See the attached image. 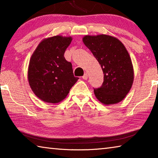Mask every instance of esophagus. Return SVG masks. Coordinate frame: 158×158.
Returning <instances> with one entry per match:
<instances>
[{
  "instance_id": "34e87169",
  "label": "esophagus",
  "mask_w": 158,
  "mask_h": 158,
  "mask_svg": "<svg viewBox=\"0 0 158 158\" xmlns=\"http://www.w3.org/2000/svg\"><path fill=\"white\" fill-rule=\"evenodd\" d=\"M82 78L84 79V80H87V78H88V74L87 73H85L84 74V76H82Z\"/></svg>"
}]
</instances>
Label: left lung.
<instances>
[{
    "mask_svg": "<svg viewBox=\"0 0 158 158\" xmlns=\"http://www.w3.org/2000/svg\"><path fill=\"white\" fill-rule=\"evenodd\" d=\"M82 41L100 64L104 73L102 87L94 89L104 105L121 102L132 87L134 72L126 47L118 38L105 34L85 35Z\"/></svg>",
    "mask_w": 158,
    "mask_h": 158,
    "instance_id": "8db88e82",
    "label": "left lung"
}]
</instances>
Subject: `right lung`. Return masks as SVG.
<instances>
[{
    "label": "right lung",
    "instance_id": "1",
    "mask_svg": "<svg viewBox=\"0 0 158 158\" xmlns=\"http://www.w3.org/2000/svg\"><path fill=\"white\" fill-rule=\"evenodd\" d=\"M71 40V36L62 35L44 38L31 56L29 84L35 96L44 102H61L79 79L74 77L72 64L64 57Z\"/></svg>",
    "mask_w": 158,
    "mask_h": 158
}]
</instances>
